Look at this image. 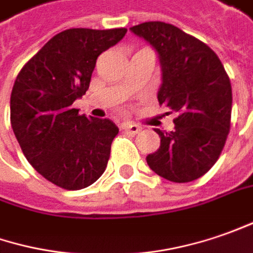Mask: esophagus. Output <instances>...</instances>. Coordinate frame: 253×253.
<instances>
[{"label":"esophagus","instance_id":"esophagus-1","mask_svg":"<svg viewBox=\"0 0 253 253\" xmlns=\"http://www.w3.org/2000/svg\"><path fill=\"white\" fill-rule=\"evenodd\" d=\"M123 130H126V131L131 133V134H137V133H140L141 127L138 126V125H135V123L127 122V123H125V125H123Z\"/></svg>","mask_w":253,"mask_h":253}]
</instances>
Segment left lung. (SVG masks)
<instances>
[{
	"mask_svg": "<svg viewBox=\"0 0 253 253\" xmlns=\"http://www.w3.org/2000/svg\"><path fill=\"white\" fill-rule=\"evenodd\" d=\"M130 31L160 54L158 102L176 115L173 131L155 128L161 145L147 155V164L170 182H192L210 170L225 145L232 108L230 77L206 43L170 23L144 22Z\"/></svg>",
	"mask_w": 253,
	"mask_h": 253,
	"instance_id": "left-lung-1",
	"label": "left lung"
}]
</instances>
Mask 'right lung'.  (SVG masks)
Listing matches in <instances>:
<instances>
[{
  "instance_id": "add662e5",
  "label": "right lung",
  "mask_w": 253,
  "mask_h": 253,
  "mask_svg": "<svg viewBox=\"0 0 253 253\" xmlns=\"http://www.w3.org/2000/svg\"><path fill=\"white\" fill-rule=\"evenodd\" d=\"M126 28H74L57 33L22 67L11 93V126L23 155L43 178L67 190L100 178L119 128L73 108L89 88L96 58Z\"/></svg>"
}]
</instances>
